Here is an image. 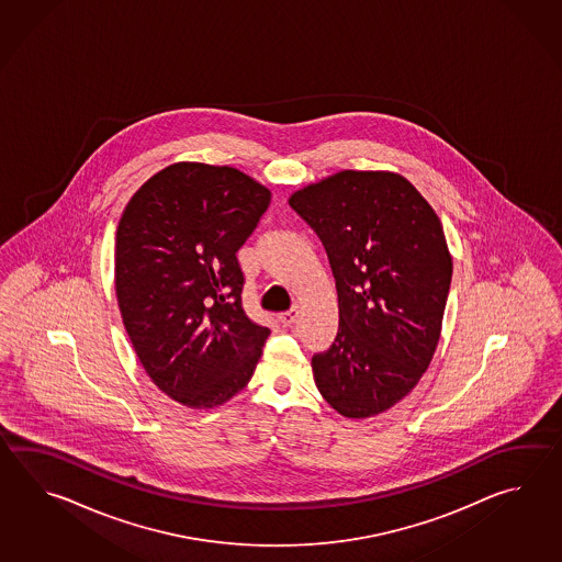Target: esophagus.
<instances>
[{"label": "esophagus", "instance_id": "esophagus-1", "mask_svg": "<svg viewBox=\"0 0 562 562\" xmlns=\"http://www.w3.org/2000/svg\"><path fill=\"white\" fill-rule=\"evenodd\" d=\"M299 307H293V310L285 311V313H281L279 315V323L283 325V327H291L293 323L297 322L299 319Z\"/></svg>", "mask_w": 562, "mask_h": 562}]
</instances>
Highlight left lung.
<instances>
[{"instance_id": "left-lung-1", "label": "left lung", "mask_w": 562, "mask_h": 562, "mask_svg": "<svg viewBox=\"0 0 562 562\" xmlns=\"http://www.w3.org/2000/svg\"><path fill=\"white\" fill-rule=\"evenodd\" d=\"M334 269L339 331L311 359L323 400L366 419L404 400L442 331L452 255L430 203L392 170H339L289 196Z\"/></svg>"}]
</instances>
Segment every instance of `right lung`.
<instances>
[{"instance_id":"add662e5","label":"right lung","mask_w":562,"mask_h":562,"mask_svg":"<svg viewBox=\"0 0 562 562\" xmlns=\"http://www.w3.org/2000/svg\"><path fill=\"white\" fill-rule=\"evenodd\" d=\"M269 203L239 168L187 160L146 180L120 216L122 323L148 378L182 406H223L261 359L271 331L243 310L237 251Z\"/></svg>"}]
</instances>
